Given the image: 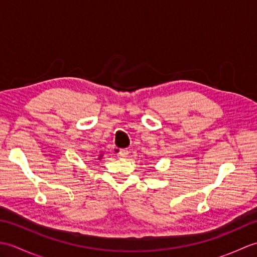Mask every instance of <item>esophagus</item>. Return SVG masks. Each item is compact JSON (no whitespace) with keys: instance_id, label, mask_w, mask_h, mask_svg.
I'll use <instances>...</instances> for the list:
<instances>
[{"instance_id":"1","label":"esophagus","mask_w":257,"mask_h":257,"mask_svg":"<svg viewBox=\"0 0 257 257\" xmlns=\"http://www.w3.org/2000/svg\"><path fill=\"white\" fill-rule=\"evenodd\" d=\"M117 156L118 157H120V158H125V157H128V151L127 150H122V149H120V150H117Z\"/></svg>"}]
</instances>
